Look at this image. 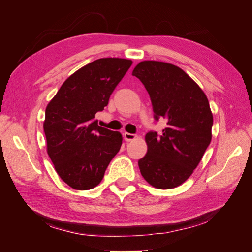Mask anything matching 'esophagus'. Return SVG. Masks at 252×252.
<instances>
[{"label":"esophagus","instance_id":"obj_1","mask_svg":"<svg viewBox=\"0 0 252 252\" xmlns=\"http://www.w3.org/2000/svg\"><path fill=\"white\" fill-rule=\"evenodd\" d=\"M123 136H124V139H125V141H126V142L133 141V140L136 138V135H135V134H133V133H129V132H125V133L123 134Z\"/></svg>","mask_w":252,"mask_h":252}]
</instances>
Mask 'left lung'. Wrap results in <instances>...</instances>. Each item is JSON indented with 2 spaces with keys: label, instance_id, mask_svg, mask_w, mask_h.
Wrapping results in <instances>:
<instances>
[{
  "label": "left lung",
  "instance_id": "8db88e82",
  "mask_svg": "<svg viewBox=\"0 0 252 252\" xmlns=\"http://www.w3.org/2000/svg\"><path fill=\"white\" fill-rule=\"evenodd\" d=\"M132 75L148 91L155 120H165L162 132L151 130L140 171L150 185L170 189L183 184L199 165L211 141L212 113L197 84L172 64L144 61Z\"/></svg>",
  "mask_w": 252,
  "mask_h": 252
}]
</instances>
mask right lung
Listing matches in <instances>:
<instances>
[{
	"mask_svg": "<svg viewBox=\"0 0 252 252\" xmlns=\"http://www.w3.org/2000/svg\"><path fill=\"white\" fill-rule=\"evenodd\" d=\"M132 65L118 58L82 67L61 86L45 111L47 152L67 185L78 190L100 184L122 145V134L97 125L95 114L108 105L114 88Z\"/></svg>",
	"mask_w": 252,
	"mask_h": 252,
	"instance_id": "right-lung-1",
	"label": "right lung"
}]
</instances>
